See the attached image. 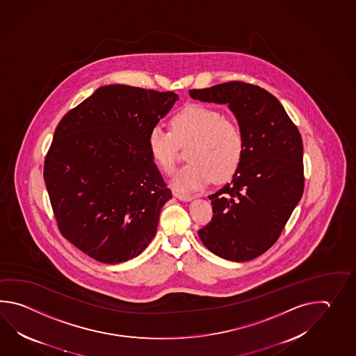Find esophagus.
I'll use <instances>...</instances> for the list:
<instances>
[{"label": "esophagus", "mask_w": 356, "mask_h": 356, "mask_svg": "<svg viewBox=\"0 0 356 356\" xmlns=\"http://www.w3.org/2000/svg\"><path fill=\"white\" fill-rule=\"evenodd\" d=\"M175 196L177 198H179L181 201H191L195 197L192 196V195H188V193H181V192H175Z\"/></svg>", "instance_id": "34e87169"}]
</instances>
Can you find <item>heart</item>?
I'll use <instances>...</instances> for the list:
<instances>
[{
	"instance_id": "heart-1",
	"label": "heart",
	"mask_w": 356,
	"mask_h": 356,
	"mask_svg": "<svg viewBox=\"0 0 356 356\" xmlns=\"http://www.w3.org/2000/svg\"><path fill=\"white\" fill-rule=\"evenodd\" d=\"M169 131L155 126L147 135L152 161L167 175L173 173L179 146L190 144L189 160L173 178L175 188L198 189L216 181H227L236 173L245 152V140L238 123L225 118L219 109L189 104L173 114Z\"/></svg>"
}]
</instances>
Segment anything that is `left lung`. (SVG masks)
Listing matches in <instances>:
<instances>
[{"label": "left lung", "mask_w": 356, "mask_h": 356, "mask_svg": "<svg viewBox=\"0 0 356 356\" xmlns=\"http://www.w3.org/2000/svg\"><path fill=\"white\" fill-rule=\"evenodd\" d=\"M189 95L227 104L245 140L233 181L209 196L213 215L198 236L219 257L250 261L273 247L302 198L300 132L280 102L257 85L230 81Z\"/></svg>", "instance_id": "8db88e82"}]
</instances>
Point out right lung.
I'll list each match as a JSON object with an SVG mask.
<instances>
[{"instance_id": "add662e5", "label": "right lung", "mask_w": 356, "mask_h": 356, "mask_svg": "<svg viewBox=\"0 0 356 356\" xmlns=\"http://www.w3.org/2000/svg\"><path fill=\"white\" fill-rule=\"evenodd\" d=\"M177 100L173 91L106 85L58 123L44 181L60 234L89 257L121 264L156 234L172 191L152 161L147 135Z\"/></svg>"}]
</instances>
